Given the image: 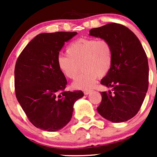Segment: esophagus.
Returning a JSON list of instances; mask_svg holds the SVG:
<instances>
[{"label": "esophagus", "mask_w": 157, "mask_h": 157, "mask_svg": "<svg viewBox=\"0 0 157 157\" xmlns=\"http://www.w3.org/2000/svg\"><path fill=\"white\" fill-rule=\"evenodd\" d=\"M91 91H91V90H86V91H83V93H84L85 95H88V94H89L91 93Z\"/></svg>", "instance_id": "obj_1"}]
</instances>
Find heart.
I'll return each mask as SVG.
<instances>
[{"instance_id": "1", "label": "heart", "mask_w": 157, "mask_h": 157, "mask_svg": "<svg viewBox=\"0 0 157 157\" xmlns=\"http://www.w3.org/2000/svg\"><path fill=\"white\" fill-rule=\"evenodd\" d=\"M66 52L67 55L57 57V66L71 80L76 78L82 68V72L72 84L75 89H91L97 77L109 72L113 63L112 46L106 40L80 38L70 44Z\"/></svg>"}]
</instances>
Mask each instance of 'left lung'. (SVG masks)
I'll use <instances>...</instances> for the list:
<instances>
[{
    "instance_id": "obj_1",
    "label": "left lung",
    "mask_w": 157,
    "mask_h": 157,
    "mask_svg": "<svg viewBox=\"0 0 157 157\" xmlns=\"http://www.w3.org/2000/svg\"><path fill=\"white\" fill-rule=\"evenodd\" d=\"M89 32V35L109 41L113 49L112 66L100 82L111 90L101 93L97 111L111 122L128 121L140 111L148 89L145 50L134 32L119 23H109Z\"/></svg>"
}]
</instances>
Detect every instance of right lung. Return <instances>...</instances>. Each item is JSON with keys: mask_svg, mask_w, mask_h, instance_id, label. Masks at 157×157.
<instances>
[{"mask_svg": "<svg viewBox=\"0 0 157 157\" xmlns=\"http://www.w3.org/2000/svg\"><path fill=\"white\" fill-rule=\"evenodd\" d=\"M77 32L39 34L23 48L15 68L17 100L29 120L41 130L57 131L71 120L82 91H65L67 80L57 63L59 52Z\"/></svg>", "mask_w": 157, "mask_h": 157, "instance_id": "add662e5", "label": "right lung"}]
</instances>
